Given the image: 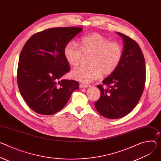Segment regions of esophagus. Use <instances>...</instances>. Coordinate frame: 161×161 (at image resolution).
I'll list each match as a JSON object with an SVG mask.
<instances>
[{"mask_svg": "<svg viewBox=\"0 0 161 161\" xmlns=\"http://www.w3.org/2000/svg\"><path fill=\"white\" fill-rule=\"evenodd\" d=\"M90 85H85V84H80V88L81 89H84V88H88V87H89Z\"/></svg>", "mask_w": 161, "mask_h": 161, "instance_id": "obj_1", "label": "esophagus"}]
</instances>
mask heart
<instances>
[{
    "label": "heart",
    "instance_id": "heart-1",
    "mask_svg": "<svg viewBox=\"0 0 161 161\" xmlns=\"http://www.w3.org/2000/svg\"><path fill=\"white\" fill-rule=\"evenodd\" d=\"M123 48L119 43L110 42L99 33H93L81 38L79 46L69 42L65 46L64 54L67 63L78 66L83 56H91L88 67H80L70 73L71 77L80 82L89 83L98 79L101 74L109 75L117 69L123 57Z\"/></svg>",
    "mask_w": 161,
    "mask_h": 161
}]
</instances>
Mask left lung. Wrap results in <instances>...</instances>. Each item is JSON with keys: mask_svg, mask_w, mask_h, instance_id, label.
I'll use <instances>...</instances> for the list:
<instances>
[{"mask_svg": "<svg viewBox=\"0 0 161 161\" xmlns=\"http://www.w3.org/2000/svg\"><path fill=\"white\" fill-rule=\"evenodd\" d=\"M123 53L117 69L103 81L108 88L97 85L101 96L94 105L97 111L108 119H119L133 110L141 97L146 80L145 61L137 43L124 34Z\"/></svg>", "mask_w": 161, "mask_h": 161, "instance_id": "obj_1", "label": "left lung"}]
</instances>
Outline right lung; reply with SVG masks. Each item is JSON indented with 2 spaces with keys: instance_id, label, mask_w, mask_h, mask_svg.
<instances>
[{
  "instance_id": "right-lung-1",
  "label": "right lung",
  "mask_w": 161,
  "mask_h": 161,
  "mask_svg": "<svg viewBox=\"0 0 161 161\" xmlns=\"http://www.w3.org/2000/svg\"><path fill=\"white\" fill-rule=\"evenodd\" d=\"M82 31L75 27L50 28L33 35L24 45L17 83L26 103L36 113L51 115L60 111L79 89L78 81L60 78L70 70L64 48Z\"/></svg>"
}]
</instances>
